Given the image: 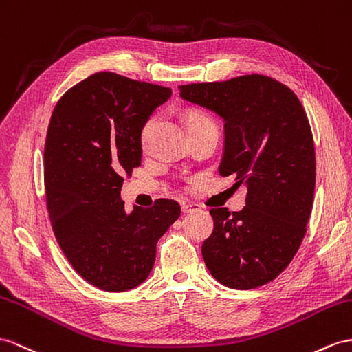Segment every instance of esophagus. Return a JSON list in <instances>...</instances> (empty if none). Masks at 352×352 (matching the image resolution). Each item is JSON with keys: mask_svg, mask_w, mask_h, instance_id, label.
<instances>
[{"mask_svg": "<svg viewBox=\"0 0 352 352\" xmlns=\"http://www.w3.org/2000/svg\"><path fill=\"white\" fill-rule=\"evenodd\" d=\"M199 209V204H195V203H190V201H185V203H182V212L184 213H190V212H194V210H197Z\"/></svg>", "mask_w": 352, "mask_h": 352, "instance_id": "1", "label": "esophagus"}]
</instances>
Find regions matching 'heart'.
I'll return each instance as SVG.
<instances>
[{
    "mask_svg": "<svg viewBox=\"0 0 352 352\" xmlns=\"http://www.w3.org/2000/svg\"><path fill=\"white\" fill-rule=\"evenodd\" d=\"M184 118H185L188 133L200 130V128H204V126L213 125V122L210 121V118L208 115H204L203 111H200V110H194V109L188 110V111H185ZM155 125H157V116H151L148 121L143 124L142 131H140V144H142L143 149L148 148L151 135L153 133V128H155Z\"/></svg>",
    "mask_w": 352,
    "mask_h": 352,
    "instance_id": "b5f03b06",
    "label": "heart"
}]
</instances>
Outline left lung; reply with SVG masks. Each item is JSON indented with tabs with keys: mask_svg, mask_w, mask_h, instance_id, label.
<instances>
[{
	"mask_svg": "<svg viewBox=\"0 0 352 352\" xmlns=\"http://www.w3.org/2000/svg\"><path fill=\"white\" fill-rule=\"evenodd\" d=\"M182 100L224 122L221 176L248 186L246 206L212 209L213 231L201 246L212 276L251 289L287 269L302 243L315 191V149L302 102L261 74L179 87Z\"/></svg>",
	"mask_w": 352,
	"mask_h": 352,
	"instance_id": "8db88e82",
	"label": "left lung"
}]
</instances>
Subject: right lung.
<instances>
[{
    "instance_id": "right-lung-1",
    "label": "right lung",
    "mask_w": 352,
    "mask_h": 352,
    "mask_svg": "<svg viewBox=\"0 0 352 352\" xmlns=\"http://www.w3.org/2000/svg\"><path fill=\"white\" fill-rule=\"evenodd\" d=\"M171 89L102 72L59 98L45 144V186L56 241L73 269L104 291L148 279L157 243L181 215L175 200L124 209L121 188L142 162L140 131Z\"/></svg>"
}]
</instances>
